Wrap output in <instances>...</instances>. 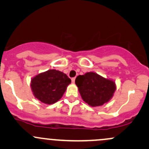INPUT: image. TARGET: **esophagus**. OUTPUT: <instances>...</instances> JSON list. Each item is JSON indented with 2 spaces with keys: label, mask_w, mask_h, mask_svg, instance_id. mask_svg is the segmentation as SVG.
Instances as JSON below:
<instances>
[{
  "label": "esophagus",
  "mask_w": 149,
  "mask_h": 149,
  "mask_svg": "<svg viewBox=\"0 0 149 149\" xmlns=\"http://www.w3.org/2000/svg\"><path fill=\"white\" fill-rule=\"evenodd\" d=\"M75 79H76V78H71V81H72L73 83H75Z\"/></svg>",
  "instance_id": "obj_1"
}]
</instances>
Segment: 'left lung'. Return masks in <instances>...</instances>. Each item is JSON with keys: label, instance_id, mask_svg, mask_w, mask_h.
<instances>
[{"label": "left lung", "instance_id": "obj_1", "mask_svg": "<svg viewBox=\"0 0 149 149\" xmlns=\"http://www.w3.org/2000/svg\"><path fill=\"white\" fill-rule=\"evenodd\" d=\"M75 83L83 100L92 107H100L107 103L113 96L116 90L113 80L94 72L78 76Z\"/></svg>", "mask_w": 149, "mask_h": 149}]
</instances>
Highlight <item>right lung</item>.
Returning a JSON list of instances; mask_svg holds the SVG:
<instances>
[{
    "instance_id": "right-lung-1",
    "label": "right lung",
    "mask_w": 149,
    "mask_h": 149,
    "mask_svg": "<svg viewBox=\"0 0 149 149\" xmlns=\"http://www.w3.org/2000/svg\"><path fill=\"white\" fill-rule=\"evenodd\" d=\"M71 80L63 72L48 70L34 76L31 88L34 97L46 104H52L62 97Z\"/></svg>"
}]
</instances>
